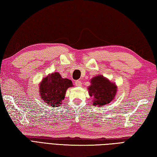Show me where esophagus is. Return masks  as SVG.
<instances>
[{
    "mask_svg": "<svg viewBox=\"0 0 157 157\" xmlns=\"http://www.w3.org/2000/svg\"><path fill=\"white\" fill-rule=\"evenodd\" d=\"M75 85L76 86H79V87H80V86H82V82L79 81V80H77V81L75 82Z\"/></svg>",
    "mask_w": 157,
    "mask_h": 157,
    "instance_id": "esophagus-1",
    "label": "esophagus"
}]
</instances>
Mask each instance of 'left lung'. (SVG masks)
Returning <instances> with one entry per match:
<instances>
[{
    "label": "left lung",
    "mask_w": 157,
    "mask_h": 157,
    "mask_svg": "<svg viewBox=\"0 0 157 157\" xmlns=\"http://www.w3.org/2000/svg\"><path fill=\"white\" fill-rule=\"evenodd\" d=\"M91 85L88 87L89 94L94 98V105L101 107L111 102L115 98L117 86L101 75L92 78Z\"/></svg>",
    "instance_id": "1"
}]
</instances>
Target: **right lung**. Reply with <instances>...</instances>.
<instances>
[{
  "mask_svg": "<svg viewBox=\"0 0 157 157\" xmlns=\"http://www.w3.org/2000/svg\"><path fill=\"white\" fill-rule=\"evenodd\" d=\"M71 80L62 78L58 72L49 74L40 84V98L46 104L57 107L62 104L67 88L72 87Z\"/></svg>",
  "mask_w": 157,
  "mask_h": 157,
  "instance_id": "obj_1",
  "label": "right lung"
}]
</instances>
